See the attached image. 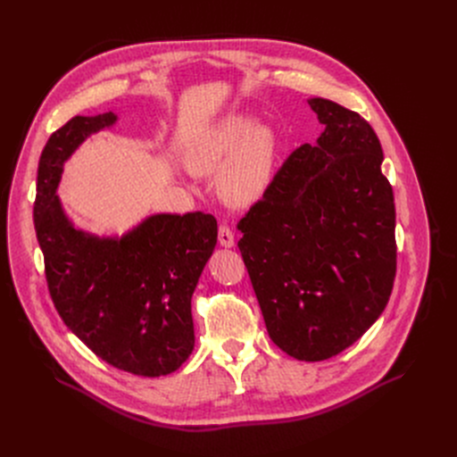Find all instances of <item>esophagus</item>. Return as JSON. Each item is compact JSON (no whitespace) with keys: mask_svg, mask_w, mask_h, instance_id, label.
Returning <instances> with one entry per match:
<instances>
[{"mask_svg":"<svg viewBox=\"0 0 457 457\" xmlns=\"http://www.w3.org/2000/svg\"><path fill=\"white\" fill-rule=\"evenodd\" d=\"M217 240H220L221 247H234V232L227 225H221L220 232H217Z\"/></svg>","mask_w":457,"mask_h":457,"instance_id":"obj_1","label":"esophagus"}]
</instances>
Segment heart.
Returning <instances> with one entry per match:
<instances>
[{
	"label": "heart",
	"instance_id": "obj_1",
	"mask_svg": "<svg viewBox=\"0 0 457 457\" xmlns=\"http://www.w3.org/2000/svg\"><path fill=\"white\" fill-rule=\"evenodd\" d=\"M277 156L273 129L254 115L228 113L195 139L186 165L195 175L220 172L217 189L232 206L254 204L271 184Z\"/></svg>",
	"mask_w": 457,
	"mask_h": 457
}]
</instances>
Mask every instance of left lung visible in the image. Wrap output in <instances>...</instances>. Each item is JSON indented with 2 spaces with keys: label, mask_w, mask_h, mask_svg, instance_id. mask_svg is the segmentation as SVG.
I'll list each match as a JSON object with an SVG mask.
<instances>
[{
  "label": "left lung",
  "mask_w": 457,
  "mask_h": 457,
  "mask_svg": "<svg viewBox=\"0 0 457 457\" xmlns=\"http://www.w3.org/2000/svg\"><path fill=\"white\" fill-rule=\"evenodd\" d=\"M323 124L237 225L270 338L297 361H325L385 311L396 275L395 195L381 143L359 113L309 98Z\"/></svg>",
  "instance_id": "obj_1"
}]
</instances>
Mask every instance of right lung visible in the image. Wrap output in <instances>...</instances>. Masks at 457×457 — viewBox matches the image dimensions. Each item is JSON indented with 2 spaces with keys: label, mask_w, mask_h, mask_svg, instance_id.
Returning a JSON list of instances; mask_svg holds the SVG:
<instances>
[{
  "label": "right lung",
  "mask_w": 457,
  "mask_h": 457,
  "mask_svg": "<svg viewBox=\"0 0 457 457\" xmlns=\"http://www.w3.org/2000/svg\"><path fill=\"white\" fill-rule=\"evenodd\" d=\"M110 112L74 117L40 154L33 220L54 305L67 328L119 370L160 378L195 345L191 295L217 244L212 213H154L122 236H96L69 220L57 187L64 163Z\"/></svg>",
  "instance_id": "obj_1"
}]
</instances>
